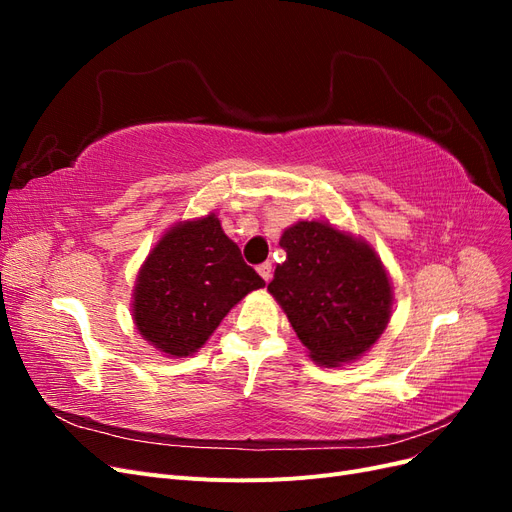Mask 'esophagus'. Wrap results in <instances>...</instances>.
<instances>
[{"instance_id": "34e87169", "label": "esophagus", "mask_w": 512, "mask_h": 512, "mask_svg": "<svg viewBox=\"0 0 512 512\" xmlns=\"http://www.w3.org/2000/svg\"><path fill=\"white\" fill-rule=\"evenodd\" d=\"M258 273H260L262 280L269 282L271 275H273V265H271V262H262V265H258Z\"/></svg>"}]
</instances>
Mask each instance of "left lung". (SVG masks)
Wrapping results in <instances>:
<instances>
[{
    "label": "left lung",
    "mask_w": 512,
    "mask_h": 512,
    "mask_svg": "<svg viewBox=\"0 0 512 512\" xmlns=\"http://www.w3.org/2000/svg\"><path fill=\"white\" fill-rule=\"evenodd\" d=\"M269 292L320 365H342L374 346L391 316V284L369 245L322 222H299L282 239Z\"/></svg>",
    "instance_id": "1"
}]
</instances>
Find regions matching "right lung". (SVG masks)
<instances>
[{
	"instance_id": "right-lung-1",
	"label": "right lung",
	"mask_w": 512,
	"mask_h": 512,
	"mask_svg": "<svg viewBox=\"0 0 512 512\" xmlns=\"http://www.w3.org/2000/svg\"><path fill=\"white\" fill-rule=\"evenodd\" d=\"M265 280L247 265L215 215L168 230L138 273L134 322L170 356L203 346L222 318Z\"/></svg>"
}]
</instances>
